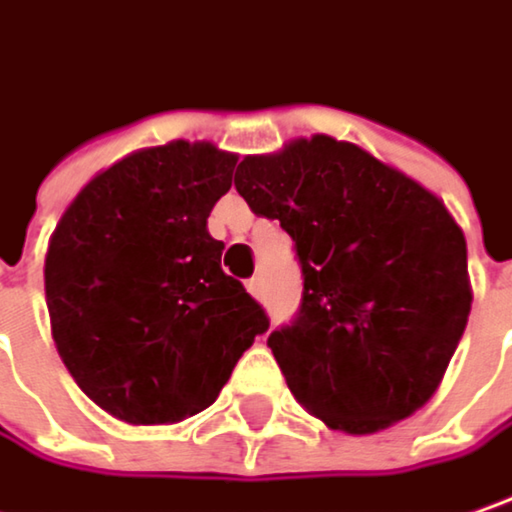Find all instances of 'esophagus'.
Instances as JSON below:
<instances>
[{
	"label": "esophagus",
	"mask_w": 512,
	"mask_h": 512,
	"mask_svg": "<svg viewBox=\"0 0 512 512\" xmlns=\"http://www.w3.org/2000/svg\"><path fill=\"white\" fill-rule=\"evenodd\" d=\"M246 289H249V292H252L255 298H260V295H263V278H260V275L249 278V281H246Z\"/></svg>",
	"instance_id": "1"
}]
</instances>
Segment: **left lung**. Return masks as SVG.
<instances>
[{"instance_id":"1","label":"left lung","mask_w":512,"mask_h":512,"mask_svg":"<svg viewBox=\"0 0 512 512\" xmlns=\"http://www.w3.org/2000/svg\"><path fill=\"white\" fill-rule=\"evenodd\" d=\"M234 188L295 243L301 307L266 339L292 397L350 435L426 406L472 307L464 231L443 202L330 136L243 159Z\"/></svg>"}]
</instances>
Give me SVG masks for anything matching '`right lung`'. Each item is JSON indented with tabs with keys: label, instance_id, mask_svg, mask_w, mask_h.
Returning <instances> with one entry per match:
<instances>
[{
	"label": "right lung",
	"instance_id": "right-lung-1",
	"mask_svg": "<svg viewBox=\"0 0 512 512\" xmlns=\"http://www.w3.org/2000/svg\"><path fill=\"white\" fill-rule=\"evenodd\" d=\"M237 159L173 141L95 176L57 223L46 304L63 365L124 423H176L208 408L266 310L223 272L208 214Z\"/></svg>",
	"mask_w": 512,
	"mask_h": 512
}]
</instances>
